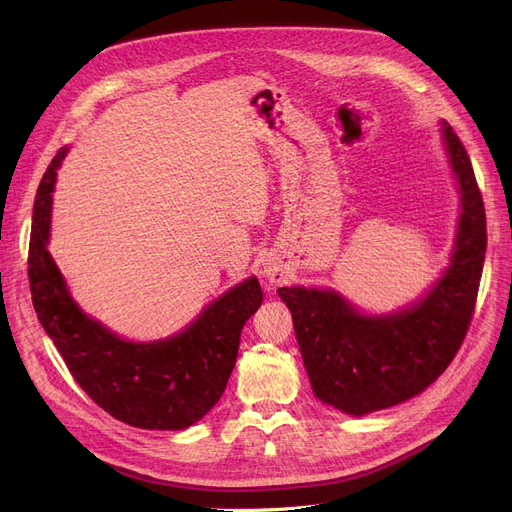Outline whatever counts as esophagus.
Listing matches in <instances>:
<instances>
[{
	"mask_svg": "<svg viewBox=\"0 0 512 512\" xmlns=\"http://www.w3.org/2000/svg\"><path fill=\"white\" fill-rule=\"evenodd\" d=\"M263 274H265L267 278H270L272 282H278V280H280V276H282L272 263H265V265H263Z\"/></svg>",
	"mask_w": 512,
	"mask_h": 512,
	"instance_id": "34e87169",
	"label": "esophagus"
}]
</instances>
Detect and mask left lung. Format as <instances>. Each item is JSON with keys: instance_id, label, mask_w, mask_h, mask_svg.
<instances>
[{"instance_id": "left-lung-1", "label": "left lung", "mask_w": 512, "mask_h": 512, "mask_svg": "<svg viewBox=\"0 0 512 512\" xmlns=\"http://www.w3.org/2000/svg\"><path fill=\"white\" fill-rule=\"evenodd\" d=\"M442 132L463 211L450 267L421 303L367 317L330 290H278L315 396L342 413L365 415L423 392L452 363L471 326L488 245L486 209L465 145L452 126Z\"/></svg>"}]
</instances>
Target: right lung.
<instances>
[{
	"mask_svg": "<svg viewBox=\"0 0 512 512\" xmlns=\"http://www.w3.org/2000/svg\"><path fill=\"white\" fill-rule=\"evenodd\" d=\"M66 157L62 147L37 188L29 245L33 307L68 371L89 398L122 423L141 429H184L220 400L234 369L240 332L263 292L249 278L211 303L182 334L153 344L120 340L91 319L66 290L47 240L51 193Z\"/></svg>",
	"mask_w": 512,
	"mask_h": 512,
	"instance_id": "add662e5",
	"label": "right lung"
}]
</instances>
